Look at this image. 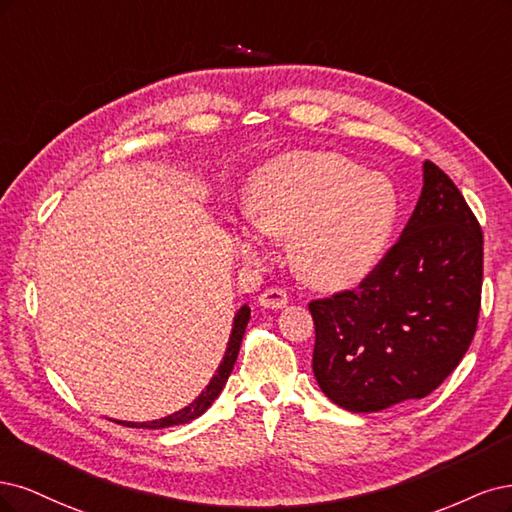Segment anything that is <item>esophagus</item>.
<instances>
[{
	"instance_id": "34e87169",
	"label": "esophagus",
	"mask_w": 512,
	"mask_h": 512,
	"mask_svg": "<svg viewBox=\"0 0 512 512\" xmlns=\"http://www.w3.org/2000/svg\"><path fill=\"white\" fill-rule=\"evenodd\" d=\"M287 302H289L287 291L278 289V287H270L259 295V306H263V308H283V306H287Z\"/></svg>"
}]
</instances>
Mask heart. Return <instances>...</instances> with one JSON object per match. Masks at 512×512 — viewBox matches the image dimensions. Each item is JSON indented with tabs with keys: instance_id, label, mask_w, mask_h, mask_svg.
<instances>
[{
	"instance_id": "heart-1",
	"label": "heart",
	"mask_w": 512,
	"mask_h": 512,
	"mask_svg": "<svg viewBox=\"0 0 512 512\" xmlns=\"http://www.w3.org/2000/svg\"><path fill=\"white\" fill-rule=\"evenodd\" d=\"M255 225L293 238L291 259L310 285L340 289L366 278L383 259L398 225L393 183L336 153H287L263 166L249 191ZM238 246L257 255L259 233L242 227Z\"/></svg>"
}]
</instances>
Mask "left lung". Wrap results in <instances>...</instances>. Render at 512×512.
Wrapping results in <instances>:
<instances>
[{
    "label": "left lung",
    "instance_id": "8db88e82",
    "mask_svg": "<svg viewBox=\"0 0 512 512\" xmlns=\"http://www.w3.org/2000/svg\"><path fill=\"white\" fill-rule=\"evenodd\" d=\"M481 287V225L453 180L425 161L400 240L357 289L308 304L321 391L351 412L430 395L468 351Z\"/></svg>",
    "mask_w": 512,
    "mask_h": 512
}]
</instances>
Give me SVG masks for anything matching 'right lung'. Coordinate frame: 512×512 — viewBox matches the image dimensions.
Returning <instances> with one entry per match:
<instances>
[{
  "instance_id": "1",
  "label": "right lung",
  "mask_w": 512,
  "mask_h": 512,
  "mask_svg": "<svg viewBox=\"0 0 512 512\" xmlns=\"http://www.w3.org/2000/svg\"><path fill=\"white\" fill-rule=\"evenodd\" d=\"M249 319H251V308L244 304V306L236 312V317H234L232 334H229L227 349H225V355H223V359H221V364H219L217 372H214V376L210 378V383L206 385V389H204L200 395H197V398H195L189 406H185L183 410L174 412V415L157 419V421H148V423L117 421V423L131 425V427H146V430H161V427L183 425V423H189V421L197 419L200 415H204V412L210 408V404L219 398V393L223 391L229 374H232V370H234V364H236V359H238V351H240V344H242V336H244V329H246V323H249Z\"/></svg>"
}]
</instances>
